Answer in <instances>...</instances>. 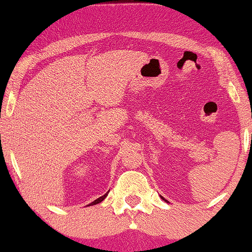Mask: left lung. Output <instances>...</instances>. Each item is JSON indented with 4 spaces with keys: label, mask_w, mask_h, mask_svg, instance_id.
<instances>
[{
    "label": "left lung",
    "mask_w": 252,
    "mask_h": 252,
    "mask_svg": "<svg viewBox=\"0 0 252 252\" xmlns=\"http://www.w3.org/2000/svg\"><path fill=\"white\" fill-rule=\"evenodd\" d=\"M161 198H162V196H161ZM162 199H163V200H164V198H162ZM166 201H167V200H166Z\"/></svg>",
    "instance_id": "8db88e82"
}]
</instances>
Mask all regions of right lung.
<instances>
[{
  "label": "right lung",
  "mask_w": 252,
  "mask_h": 252,
  "mask_svg": "<svg viewBox=\"0 0 252 252\" xmlns=\"http://www.w3.org/2000/svg\"><path fill=\"white\" fill-rule=\"evenodd\" d=\"M109 193V192H108ZM108 193H105V194H104V195H102V196H99V198H98V199H96V200H94V201H92L91 202V204H90V205H88V206H91V205H96V204H99V202H102L103 200H104V199H105V196L106 195H108Z\"/></svg>",
  "instance_id": "add662e5"
}]
</instances>
